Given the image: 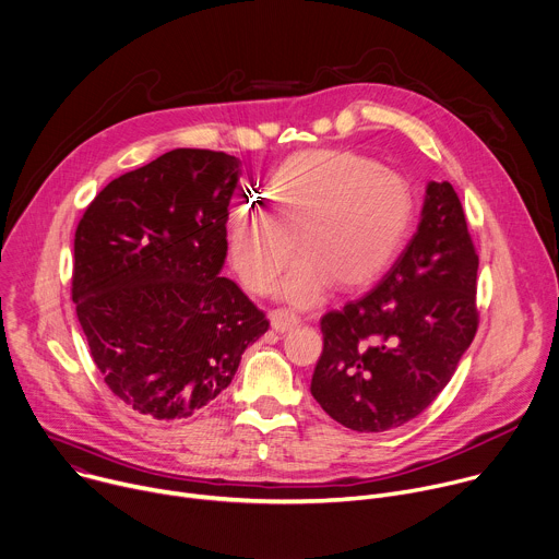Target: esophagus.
I'll return each mask as SVG.
<instances>
[{
  "instance_id": "obj_1",
  "label": "esophagus",
  "mask_w": 559,
  "mask_h": 559,
  "mask_svg": "<svg viewBox=\"0 0 559 559\" xmlns=\"http://www.w3.org/2000/svg\"><path fill=\"white\" fill-rule=\"evenodd\" d=\"M297 321H299L297 314L290 312V310H286V308H277V310L271 312V325H273L277 332L290 330L293 325H297Z\"/></svg>"
}]
</instances>
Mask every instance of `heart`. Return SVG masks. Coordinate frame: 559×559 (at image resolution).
I'll list each match as a JSON object with an SVG mask.
<instances>
[{"label": "heart", "instance_id": "heart-1", "mask_svg": "<svg viewBox=\"0 0 559 559\" xmlns=\"http://www.w3.org/2000/svg\"><path fill=\"white\" fill-rule=\"evenodd\" d=\"M266 211L245 209L229 227V255L245 286L269 295L282 282L295 306L317 304L330 280L359 286L381 275L403 249L414 195L394 169L346 150H310L286 158L266 185Z\"/></svg>", "mask_w": 559, "mask_h": 559}]
</instances>
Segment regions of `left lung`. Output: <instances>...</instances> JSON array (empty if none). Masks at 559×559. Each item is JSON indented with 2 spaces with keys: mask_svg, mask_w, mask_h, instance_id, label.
<instances>
[{
  "mask_svg": "<svg viewBox=\"0 0 559 559\" xmlns=\"http://www.w3.org/2000/svg\"><path fill=\"white\" fill-rule=\"evenodd\" d=\"M478 255L454 187L427 182L414 238L381 282L321 317L310 392L355 431L416 418L450 383L478 330Z\"/></svg>",
  "mask_w": 559,
  "mask_h": 559,
  "instance_id": "8db88e82",
  "label": "left lung"
}]
</instances>
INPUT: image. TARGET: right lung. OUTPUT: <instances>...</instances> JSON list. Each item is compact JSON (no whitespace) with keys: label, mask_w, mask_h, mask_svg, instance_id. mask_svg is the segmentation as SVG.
<instances>
[{"label":"right lung","mask_w":559,"mask_h":559,"mask_svg":"<svg viewBox=\"0 0 559 559\" xmlns=\"http://www.w3.org/2000/svg\"><path fill=\"white\" fill-rule=\"evenodd\" d=\"M242 163L171 150L111 180L74 234L72 301L107 388L147 420L174 423L227 390L264 312L219 277Z\"/></svg>","instance_id":"obj_1"}]
</instances>
